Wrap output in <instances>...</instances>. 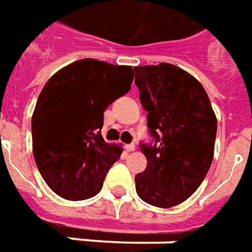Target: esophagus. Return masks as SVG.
Returning <instances> with one entry per match:
<instances>
[{
  "label": "esophagus",
  "instance_id": "obj_1",
  "mask_svg": "<svg viewBox=\"0 0 252 252\" xmlns=\"http://www.w3.org/2000/svg\"><path fill=\"white\" fill-rule=\"evenodd\" d=\"M126 152H128V153H131V152H133V150H135V145H132V143H131V145H126Z\"/></svg>",
  "mask_w": 252,
  "mask_h": 252
}]
</instances>
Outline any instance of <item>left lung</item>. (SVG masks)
Returning a JSON list of instances; mask_svg holds the SVG:
<instances>
[{"instance_id": "8db88e82", "label": "left lung", "mask_w": 252, "mask_h": 252, "mask_svg": "<svg viewBox=\"0 0 252 252\" xmlns=\"http://www.w3.org/2000/svg\"><path fill=\"white\" fill-rule=\"evenodd\" d=\"M133 70L156 139L140 145L148 165L135 176L136 193L150 205L175 207L197 190L211 167L217 116L203 85L181 67L160 63Z\"/></svg>"}]
</instances>
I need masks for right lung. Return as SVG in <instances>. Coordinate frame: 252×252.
<instances>
[{
  "mask_svg": "<svg viewBox=\"0 0 252 252\" xmlns=\"http://www.w3.org/2000/svg\"><path fill=\"white\" fill-rule=\"evenodd\" d=\"M131 66L81 59L61 68L41 91L32 117V155L52 190L78 201L97 194L123 148L100 133L103 113L131 90Z\"/></svg>",
  "mask_w": 252,
  "mask_h": 252,
  "instance_id": "obj_1",
  "label": "right lung"
}]
</instances>
